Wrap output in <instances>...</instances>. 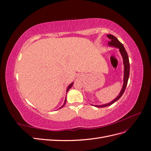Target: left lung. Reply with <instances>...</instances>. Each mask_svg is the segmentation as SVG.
<instances>
[{
	"instance_id": "obj_1",
	"label": "left lung",
	"mask_w": 151,
	"mask_h": 151,
	"mask_svg": "<svg viewBox=\"0 0 151 151\" xmlns=\"http://www.w3.org/2000/svg\"><path fill=\"white\" fill-rule=\"evenodd\" d=\"M107 37L109 39V42H108V45L110 47H113L115 48H118L119 49V51L120 52V54L122 55V57L123 58V66H124V74H123V84L122 88L121 89L120 93H119L117 96V97L116 98L114 99L112 101L109 102V103L107 104H101V105H94V104H91L92 106H94L95 107L97 108H103V107H106L110 106L112 104H113L116 101H118L119 99L123 95V93L125 90V88L127 87V83H128V80H129V74H130V63H129V57H128V54L126 52V50L123 47V44L118 40L115 36H114L112 35H108Z\"/></svg>"
}]
</instances>
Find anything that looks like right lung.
I'll return each instance as SVG.
<instances>
[{
	"label": "right lung",
	"mask_w": 151,
	"mask_h": 151,
	"mask_svg": "<svg viewBox=\"0 0 151 151\" xmlns=\"http://www.w3.org/2000/svg\"><path fill=\"white\" fill-rule=\"evenodd\" d=\"M73 84H74V83H72L70 84H69V86H68V88H67V92H66V94L67 93V92L68 91V90H69L72 87V86H73ZM66 101H67V99H66V97H65V101H64V103H63V104L62 105V106L60 107V108H59L58 109H60V108H63V106H65V103H66Z\"/></svg>",
	"instance_id": "right-lung-1"
}]
</instances>
